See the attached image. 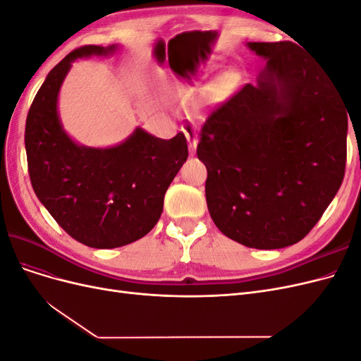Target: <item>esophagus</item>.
<instances>
[{
  "mask_svg": "<svg viewBox=\"0 0 361 361\" xmlns=\"http://www.w3.org/2000/svg\"><path fill=\"white\" fill-rule=\"evenodd\" d=\"M183 133H185V137H187V140H188V145H190V152H191V155H194V154H195V149H197V141H199V138H197V133H195L194 126H192V125H190V123L185 125V128H183Z\"/></svg>",
  "mask_w": 361,
  "mask_h": 361,
  "instance_id": "1",
  "label": "esophagus"
}]
</instances>
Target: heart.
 I'll list each match as a JSON object with an SVG mask.
<instances>
[{
  "label": "heart",
  "instance_id": "obj_1",
  "mask_svg": "<svg viewBox=\"0 0 361 361\" xmlns=\"http://www.w3.org/2000/svg\"><path fill=\"white\" fill-rule=\"evenodd\" d=\"M199 85H200V81H199L197 78H192V80H191V85H190V87H185V89L180 90V96L185 97L188 93H191V92H194L195 89H197Z\"/></svg>",
  "mask_w": 361,
  "mask_h": 361
}]
</instances>
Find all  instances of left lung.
Wrapping results in <instances>:
<instances>
[{
	"label": "left lung",
	"mask_w": 361,
	"mask_h": 361,
	"mask_svg": "<svg viewBox=\"0 0 361 361\" xmlns=\"http://www.w3.org/2000/svg\"><path fill=\"white\" fill-rule=\"evenodd\" d=\"M247 48L265 66L207 117L197 157L215 226L245 247L276 250L301 241L341 188L349 111L329 72L295 43Z\"/></svg>",
	"instance_id": "8db88e82"
}]
</instances>
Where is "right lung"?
<instances>
[{
	"mask_svg": "<svg viewBox=\"0 0 361 361\" xmlns=\"http://www.w3.org/2000/svg\"><path fill=\"white\" fill-rule=\"evenodd\" d=\"M118 45H87L54 68L32 101L25 150L32 190L64 231L93 248H116L147 235L162 214L164 194L188 158L182 133L170 140L135 128L122 143L89 147L64 130L59 94L72 63L108 57Z\"/></svg>",
	"mask_w": 361,
	"mask_h": 361,
	"instance_id": "obj_1",
	"label": "right lung"
}]
</instances>
